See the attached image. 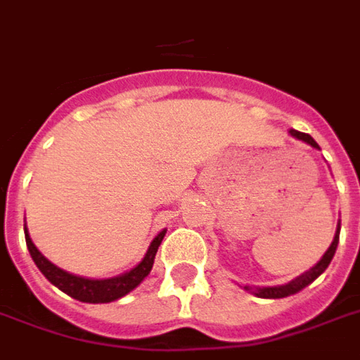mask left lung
Wrapping results in <instances>:
<instances>
[{
  "mask_svg": "<svg viewBox=\"0 0 360 360\" xmlns=\"http://www.w3.org/2000/svg\"><path fill=\"white\" fill-rule=\"evenodd\" d=\"M290 134L293 136V138H297V140H303L305 143H309V146H313V148L319 149V143L309 136V134L305 132H297V130H290ZM338 241H340V228H338V232H335L334 236V241H332V245L328 248V251L324 253V257L320 259L319 263L314 264L313 269H309L307 272H303L301 276L293 278L291 282H288L285 285H276V288H259V290H255V295L257 297H264V299H280V297H288V295H291V293H297V291H301L305 285H309L311 282H314L316 278L324 272V270L328 269V264H330V261L334 259V253L335 249H338ZM245 290H249L248 285H245Z\"/></svg>",
  "mask_w": 360,
  "mask_h": 360,
  "instance_id": "1",
  "label": "left lung"
}]
</instances>
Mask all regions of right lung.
Returning a JSON list of instances; mask_svg holds the SVG:
<instances>
[{
	"instance_id": "right-lung-1",
	"label": "right lung",
	"mask_w": 360,
	"mask_h": 360,
	"mask_svg": "<svg viewBox=\"0 0 360 360\" xmlns=\"http://www.w3.org/2000/svg\"><path fill=\"white\" fill-rule=\"evenodd\" d=\"M26 245H28V251L32 255L34 263L40 269V272L44 276L51 282L53 285H57L59 290L65 291L70 297L78 299V301H84V303H109V301H115V299L122 297L126 293H130L134 288H138L141 284V280L148 276L151 272V266H153L155 253L161 245L162 238H165V230L161 234L157 236L151 245H149L148 253L143 257L136 269H132L130 272H126L122 276L109 278V280H90V278H80L75 276V274H69L65 272L59 266H55L53 263H49L46 257L41 255L40 251L36 249V245L30 240L28 236V230H25Z\"/></svg>"
}]
</instances>
